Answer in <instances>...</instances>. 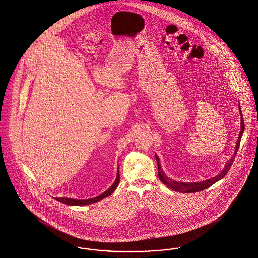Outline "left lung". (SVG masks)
<instances>
[{
	"instance_id": "left-lung-1",
	"label": "left lung",
	"mask_w": 258,
	"mask_h": 258,
	"mask_svg": "<svg viewBox=\"0 0 258 258\" xmlns=\"http://www.w3.org/2000/svg\"><path fill=\"white\" fill-rule=\"evenodd\" d=\"M238 110H239V113H240V133H239V136H238V139L237 140L236 150H235V153H234L233 157L230 159V161L226 164L224 170L219 175H217L214 178H209V179H206V180H203V181H199V182H183V181L173 180V179L168 178L165 175V173L161 169V165H160V162H159L158 156L155 154V158H156L157 165H158V176L160 180L164 184H166L169 188H171V189H173L175 191L182 192V194H192V192H199V191H201L203 189H206L209 186H211L212 184H214L216 181L220 180L221 178H224L226 176V174L229 172V170L231 169L232 164H233L235 157H236V155L238 153L240 139H241V137H242V133L244 131V121H243V118H242V115H241V110H240L239 105H238Z\"/></svg>"
}]
</instances>
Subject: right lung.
Instances as JSON below:
<instances>
[{
	"mask_svg": "<svg viewBox=\"0 0 258 258\" xmlns=\"http://www.w3.org/2000/svg\"><path fill=\"white\" fill-rule=\"evenodd\" d=\"M119 182V170H118L117 178H116L115 182L112 184V186H111L108 190H106L105 192H103L102 195H100V196L96 197V198H92V199H69V198H55V199H57V200L59 201V202H62V203H64V204H67V205H76V206H80V205H87V204H91V203H94V202L99 201V200L104 199V198H106V197L111 196V195L115 191V189L117 188V186H118Z\"/></svg>",
	"mask_w": 258,
	"mask_h": 258,
	"instance_id": "add662e5",
	"label": "right lung"
}]
</instances>
